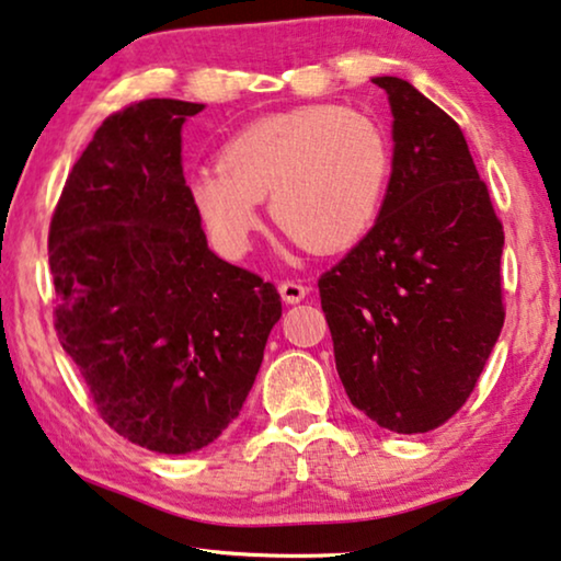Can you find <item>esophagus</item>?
<instances>
[{
	"label": "esophagus",
	"mask_w": 561,
	"mask_h": 561,
	"mask_svg": "<svg viewBox=\"0 0 561 561\" xmlns=\"http://www.w3.org/2000/svg\"><path fill=\"white\" fill-rule=\"evenodd\" d=\"M278 288H280L283 300H286V304H290V306L300 304V300L308 296V286H304V283H298V280H283Z\"/></svg>",
	"instance_id": "1"
}]
</instances>
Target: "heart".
Masks as SVG:
<instances>
[{"label": "heart", "mask_w": 561, "mask_h": 561, "mask_svg": "<svg viewBox=\"0 0 561 561\" xmlns=\"http://www.w3.org/2000/svg\"><path fill=\"white\" fill-rule=\"evenodd\" d=\"M392 153L367 113L334 103L257 118L222 144L217 169H199L190 197L227 255L248 253L261 199L298 245L336 253L359 242L381 213Z\"/></svg>", "instance_id": "heart-1"}]
</instances>
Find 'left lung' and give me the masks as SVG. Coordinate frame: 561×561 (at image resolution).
Instances as JSON below:
<instances>
[{
	"mask_svg": "<svg viewBox=\"0 0 561 561\" xmlns=\"http://www.w3.org/2000/svg\"><path fill=\"white\" fill-rule=\"evenodd\" d=\"M392 176L371 230L319 278L348 400L415 435L466 404L503 329V225L460 126L402 78Z\"/></svg>",
	"mask_w": 561,
	"mask_h": 561,
	"instance_id": "left-lung-1",
	"label": "left lung"
}]
</instances>
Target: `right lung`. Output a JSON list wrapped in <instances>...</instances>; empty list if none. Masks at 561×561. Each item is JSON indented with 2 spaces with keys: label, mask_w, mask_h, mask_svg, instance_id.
<instances>
[{
  "label": "right lung",
  "mask_w": 561,
  "mask_h": 561,
  "mask_svg": "<svg viewBox=\"0 0 561 561\" xmlns=\"http://www.w3.org/2000/svg\"><path fill=\"white\" fill-rule=\"evenodd\" d=\"M205 105L149 99L103 121L55 207V329L111 430L146 450L205 448L240 415L280 319L273 283L207 248L182 172Z\"/></svg>",
  "instance_id": "add662e5"
}]
</instances>
